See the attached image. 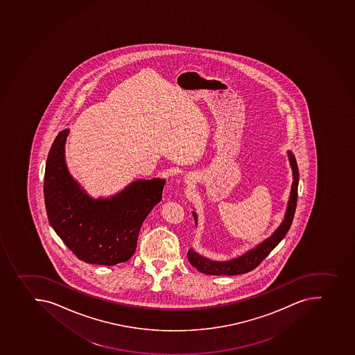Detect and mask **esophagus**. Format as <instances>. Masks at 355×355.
I'll use <instances>...</instances> for the list:
<instances>
[{
    "mask_svg": "<svg viewBox=\"0 0 355 355\" xmlns=\"http://www.w3.org/2000/svg\"><path fill=\"white\" fill-rule=\"evenodd\" d=\"M188 180H189V179H187V182H189Z\"/></svg>",
    "mask_w": 355,
    "mask_h": 355,
    "instance_id": "obj_1",
    "label": "esophagus"
}]
</instances>
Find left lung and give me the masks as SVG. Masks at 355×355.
Wrapping results in <instances>:
<instances>
[{"label": "left lung", "instance_id": "obj_1", "mask_svg": "<svg viewBox=\"0 0 355 355\" xmlns=\"http://www.w3.org/2000/svg\"><path fill=\"white\" fill-rule=\"evenodd\" d=\"M287 155L289 164H291V172H293V184H291V196L288 200L284 220L277 227V230L271 236H268L266 240H263L262 243L256 245L252 250H247L243 255L236 256L234 259H229V261H214V259H207V257L198 254L193 248H190L187 256H188L189 262L193 268H197L204 275H243V273H247V272L254 270L272 250H275V247L278 246V243L284 239L288 230L291 229V223L294 220L295 211H296V205H297L300 173H298L297 163H296L294 153L288 150ZM192 215H193L196 225H197L198 215L195 211H192Z\"/></svg>", "mask_w": 355, "mask_h": 355}]
</instances>
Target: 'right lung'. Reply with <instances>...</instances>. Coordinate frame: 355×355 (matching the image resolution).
I'll return each instance as SVG.
<instances>
[{
	"mask_svg": "<svg viewBox=\"0 0 355 355\" xmlns=\"http://www.w3.org/2000/svg\"><path fill=\"white\" fill-rule=\"evenodd\" d=\"M68 135L69 128L59 132L45 165L49 222L84 262L109 266L126 262L135 254L144 220L162 200L165 180H135L116 195L93 198L68 171Z\"/></svg>",
	"mask_w": 355,
	"mask_h": 355,
	"instance_id": "obj_1",
	"label": "right lung"
}]
</instances>
